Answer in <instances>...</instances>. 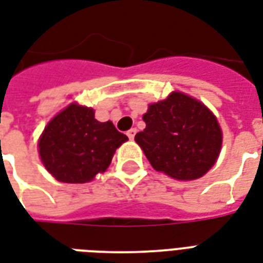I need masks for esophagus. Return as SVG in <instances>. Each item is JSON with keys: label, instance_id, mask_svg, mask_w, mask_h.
Here are the masks:
<instances>
[{"label": "esophagus", "instance_id": "34e87169", "mask_svg": "<svg viewBox=\"0 0 263 263\" xmlns=\"http://www.w3.org/2000/svg\"><path fill=\"white\" fill-rule=\"evenodd\" d=\"M135 134H136V128H131V129H129V131L127 132V135H128V138H129V139H134V138H135Z\"/></svg>", "mask_w": 263, "mask_h": 263}]
</instances>
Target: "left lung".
I'll use <instances>...</instances> for the list:
<instances>
[{
	"label": "left lung",
	"instance_id": "obj_1",
	"mask_svg": "<svg viewBox=\"0 0 263 263\" xmlns=\"http://www.w3.org/2000/svg\"><path fill=\"white\" fill-rule=\"evenodd\" d=\"M146 128L136 143L156 171L178 180H193L215 164L222 131L212 111L182 92L149 105L143 114Z\"/></svg>",
	"mask_w": 263,
	"mask_h": 263
}]
</instances>
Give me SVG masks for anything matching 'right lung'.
I'll use <instances>...</instances> for the list:
<instances>
[{
	"label": "right lung",
	"instance_id": "obj_1",
	"mask_svg": "<svg viewBox=\"0 0 263 263\" xmlns=\"http://www.w3.org/2000/svg\"><path fill=\"white\" fill-rule=\"evenodd\" d=\"M128 140L111 121L100 123L91 107L71 103L48 123L38 140L44 167L63 183H85L105 172Z\"/></svg>",
	"mask_w": 263,
	"mask_h": 263
}]
</instances>
